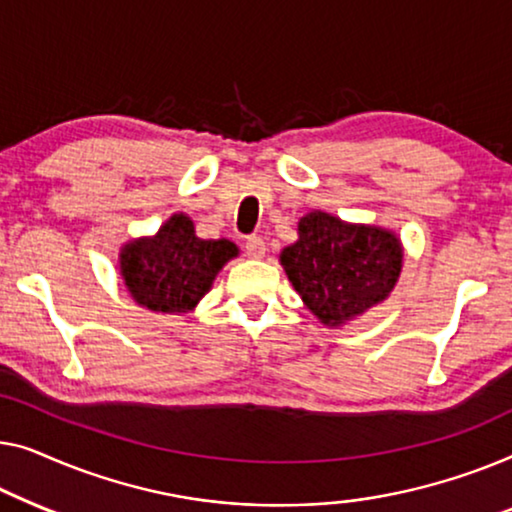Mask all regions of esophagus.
Returning a JSON list of instances; mask_svg holds the SVG:
<instances>
[{
    "mask_svg": "<svg viewBox=\"0 0 512 512\" xmlns=\"http://www.w3.org/2000/svg\"><path fill=\"white\" fill-rule=\"evenodd\" d=\"M246 255L250 259H262L266 255V243H264L262 236H248Z\"/></svg>",
    "mask_w": 512,
    "mask_h": 512,
    "instance_id": "obj_1",
    "label": "esophagus"
}]
</instances>
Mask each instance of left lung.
Here are the masks:
<instances>
[{
    "label": "left lung",
    "mask_w": 512,
    "mask_h": 512,
    "mask_svg": "<svg viewBox=\"0 0 512 512\" xmlns=\"http://www.w3.org/2000/svg\"><path fill=\"white\" fill-rule=\"evenodd\" d=\"M297 234L280 250V266L304 306L329 329L359 320L399 283L403 246L392 229L311 211L299 218Z\"/></svg>",
    "instance_id": "8db88e82"
}]
</instances>
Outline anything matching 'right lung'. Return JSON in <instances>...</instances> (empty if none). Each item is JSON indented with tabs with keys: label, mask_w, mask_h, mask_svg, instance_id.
Returning a JSON list of instances; mask_svg holds the SVG:
<instances>
[{
	"label": "right lung",
	"mask_w": 512,
	"mask_h": 512,
	"mask_svg": "<svg viewBox=\"0 0 512 512\" xmlns=\"http://www.w3.org/2000/svg\"><path fill=\"white\" fill-rule=\"evenodd\" d=\"M239 246L199 239L190 215L174 213L150 236L122 243L118 264L129 297L153 313H192Z\"/></svg>",
	"instance_id": "right-lung-1"
}]
</instances>
